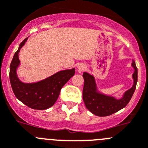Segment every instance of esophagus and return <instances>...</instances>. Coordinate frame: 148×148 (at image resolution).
Instances as JSON below:
<instances>
[{"mask_svg": "<svg viewBox=\"0 0 148 148\" xmlns=\"http://www.w3.org/2000/svg\"><path fill=\"white\" fill-rule=\"evenodd\" d=\"M77 68H78V70H79V71H84L86 69L85 64H84V63H80V64H78V66H77Z\"/></svg>", "mask_w": 148, "mask_h": 148, "instance_id": "34e87169", "label": "esophagus"}]
</instances>
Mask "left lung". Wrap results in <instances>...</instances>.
Returning <instances> with one entry per match:
<instances>
[{
  "label": "left lung",
  "instance_id": "obj_1",
  "mask_svg": "<svg viewBox=\"0 0 148 148\" xmlns=\"http://www.w3.org/2000/svg\"><path fill=\"white\" fill-rule=\"evenodd\" d=\"M132 66L134 67L133 86L123 94L121 99L108 96L99 92L97 86L95 78L92 75L84 72V86L83 89V99L87 109L97 116H108L118 112L127 105L132 99L137 83V68L134 60Z\"/></svg>",
  "mask_w": 148,
  "mask_h": 148
}]
</instances>
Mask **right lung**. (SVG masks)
I'll list each match as a JSON object with an SVG mask.
<instances>
[{"mask_svg":"<svg viewBox=\"0 0 148 148\" xmlns=\"http://www.w3.org/2000/svg\"><path fill=\"white\" fill-rule=\"evenodd\" d=\"M26 38L19 46L10 64L9 78L16 97L29 108L46 110L54 105L63 86L75 74V68L59 71L42 81L36 83H23L19 79L16 69L20 64L19 53L25 44Z\"/></svg>","mask_w":148,"mask_h":148,"instance_id":"obj_1","label":"right lung"}]
</instances>
